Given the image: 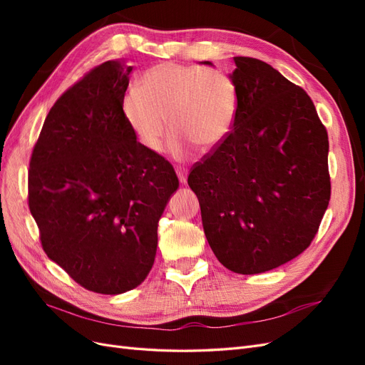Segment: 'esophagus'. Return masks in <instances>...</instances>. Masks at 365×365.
<instances>
[{
    "mask_svg": "<svg viewBox=\"0 0 365 365\" xmlns=\"http://www.w3.org/2000/svg\"><path fill=\"white\" fill-rule=\"evenodd\" d=\"M176 175H178V180H180L181 184L187 182V170L185 169L178 168V169H176Z\"/></svg>",
    "mask_w": 365,
    "mask_h": 365,
    "instance_id": "1",
    "label": "esophagus"
}]
</instances>
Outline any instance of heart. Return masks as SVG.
Listing matches in <instances>:
<instances>
[{
    "label": "heart",
    "instance_id": "b5f03b06",
    "mask_svg": "<svg viewBox=\"0 0 365 365\" xmlns=\"http://www.w3.org/2000/svg\"><path fill=\"white\" fill-rule=\"evenodd\" d=\"M239 111L233 77L216 68L175 62L158 63L141 76L140 88L121 97V115L138 145L160 153L169 125L168 152L182 161L201 146L219 148L228 138Z\"/></svg>",
    "mask_w": 365,
    "mask_h": 365
}]
</instances>
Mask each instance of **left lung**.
I'll return each mask as SVG.
<instances>
[{
	"label": "left lung",
	"instance_id": "obj_1",
	"mask_svg": "<svg viewBox=\"0 0 365 365\" xmlns=\"http://www.w3.org/2000/svg\"><path fill=\"white\" fill-rule=\"evenodd\" d=\"M235 62L236 123L187 182L217 260L250 275L277 268L311 245L330 200L329 140L303 88L267 62Z\"/></svg>",
	"mask_w": 365,
	"mask_h": 365
}]
</instances>
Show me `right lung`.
<instances>
[{"label":"right lung","mask_w":365,"mask_h":365,"mask_svg":"<svg viewBox=\"0 0 365 365\" xmlns=\"http://www.w3.org/2000/svg\"><path fill=\"white\" fill-rule=\"evenodd\" d=\"M132 67L108 61L65 91L31 153L29 207L41 244L85 289L123 294L155 260L158 220L180 181L121 115Z\"/></svg>","instance_id":"right-lung-1"}]
</instances>
